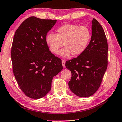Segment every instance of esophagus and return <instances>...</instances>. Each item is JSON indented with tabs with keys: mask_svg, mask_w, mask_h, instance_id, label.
I'll list each match as a JSON object with an SVG mask.
<instances>
[{
	"mask_svg": "<svg viewBox=\"0 0 122 122\" xmlns=\"http://www.w3.org/2000/svg\"><path fill=\"white\" fill-rule=\"evenodd\" d=\"M61 62H62V65H63V67H65V61H64V60H62V61H61Z\"/></svg>",
	"mask_w": 122,
	"mask_h": 122,
	"instance_id": "1",
	"label": "esophagus"
}]
</instances>
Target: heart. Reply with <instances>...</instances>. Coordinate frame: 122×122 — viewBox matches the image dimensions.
<instances>
[{
  "label": "heart",
  "instance_id": "1",
  "mask_svg": "<svg viewBox=\"0 0 122 122\" xmlns=\"http://www.w3.org/2000/svg\"><path fill=\"white\" fill-rule=\"evenodd\" d=\"M91 38L89 29L85 26L67 24L58 28L57 34L50 33L46 36V42L50 51L57 54L60 48L64 46L59 55L63 58L71 55L77 56L87 48Z\"/></svg>",
  "mask_w": 122,
  "mask_h": 122
}]
</instances>
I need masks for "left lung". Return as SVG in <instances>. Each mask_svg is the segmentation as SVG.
<instances>
[{
    "label": "left lung",
    "instance_id": "left-lung-1",
    "mask_svg": "<svg viewBox=\"0 0 122 122\" xmlns=\"http://www.w3.org/2000/svg\"><path fill=\"white\" fill-rule=\"evenodd\" d=\"M92 30L91 41L85 51L65 63V66L72 73L69 88L75 94L83 98L97 91L107 67V41L102 26L95 18Z\"/></svg>",
    "mask_w": 122,
    "mask_h": 122
}]
</instances>
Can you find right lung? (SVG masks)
<instances>
[{"label":"right lung","instance_id":"add662e5","mask_svg":"<svg viewBox=\"0 0 122 122\" xmlns=\"http://www.w3.org/2000/svg\"><path fill=\"white\" fill-rule=\"evenodd\" d=\"M56 22L30 17L14 35L11 48L13 72L22 92L31 99L45 96L51 89L53 77L63 69L61 60L50 51L45 40Z\"/></svg>","mask_w":122,"mask_h":122}]
</instances>
